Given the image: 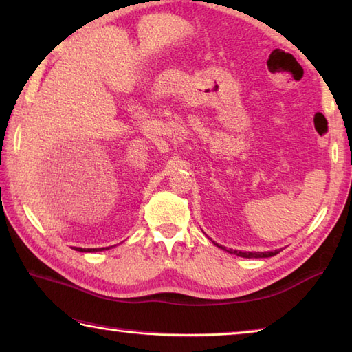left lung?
I'll return each mask as SVG.
<instances>
[{"instance_id":"1","label":"left lung","mask_w":352,"mask_h":352,"mask_svg":"<svg viewBox=\"0 0 352 352\" xmlns=\"http://www.w3.org/2000/svg\"><path fill=\"white\" fill-rule=\"evenodd\" d=\"M219 248H222V246H219ZM222 250H226V248H222ZM228 252L236 254V256H239V257H246V258H263V257H272V256H275V254H278L280 251L275 250V251H267V252H242V251L230 250Z\"/></svg>"}]
</instances>
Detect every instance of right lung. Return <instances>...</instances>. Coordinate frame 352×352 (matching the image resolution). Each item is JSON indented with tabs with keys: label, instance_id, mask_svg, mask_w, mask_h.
Here are the masks:
<instances>
[{
	"label": "right lung",
	"instance_id": "1",
	"mask_svg": "<svg viewBox=\"0 0 352 352\" xmlns=\"http://www.w3.org/2000/svg\"><path fill=\"white\" fill-rule=\"evenodd\" d=\"M107 248H109V246H107ZM106 248V250H107ZM101 250H104V248H101ZM76 251H81V252H94V251H100V248H77Z\"/></svg>",
	"mask_w": 352,
	"mask_h": 352
}]
</instances>
